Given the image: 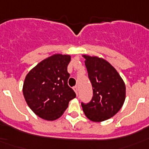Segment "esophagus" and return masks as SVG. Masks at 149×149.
Returning a JSON list of instances; mask_svg holds the SVG:
<instances>
[{"instance_id": "esophagus-1", "label": "esophagus", "mask_w": 149, "mask_h": 149, "mask_svg": "<svg viewBox=\"0 0 149 149\" xmlns=\"http://www.w3.org/2000/svg\"><path fill=\"white\" fill-rule=\"evenodd\" d=\"M73 89H74V92H75V93H76V94L78 95V88H77V86H74Z\"/></svg>"}]
</instances>
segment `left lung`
<instances>
[{"label": "left lung", "mask_w": 149, "mask_h": 149, "mask_svg": "<svg viewBox=\"0 0 149 149\" xmlns=\"http://www.w3.org/2000/svg\"><path fill=\"white\" fill-rule=\"evenodd\" d=\"M88 77L93 86L91 101L81 102L84 113L93 122H102L118 113L125 99V85L119 73L107 61L84 55Z\"/></svg>", "instance_id": "1"}]
</instances>
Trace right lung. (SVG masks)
Here are the masks:
<instances>
[{
    "instance_id": "obj_1",
    "label": "right lung",
    "mask_w": 149,
    "mask_h": 149,
    "mask_svg": "<svg viewBox=\"0 0 149 149\" xmlns=\"http://www.w3.org/2000/svg\"><path fill=\"white\" fill-rule=\"evenodd\" d=\"M69 55L54 54L42 60L27 74L23 93L30 108L42 119L60 118L75 93L68 85Z\"/></svg>"
}]
</instances>
